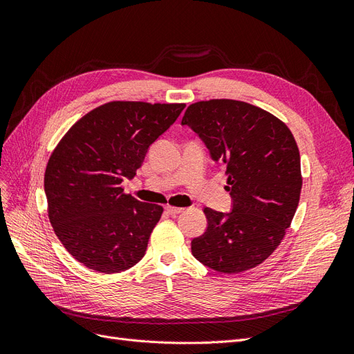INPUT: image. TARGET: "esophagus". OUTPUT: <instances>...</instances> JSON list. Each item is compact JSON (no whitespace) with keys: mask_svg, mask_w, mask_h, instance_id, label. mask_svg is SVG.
<instances>
[{"mask_svg":"<svg viewBox=\"0 0 354 354\" xmlns=\"http://www.w3.org/2000/svg\"><path fill=\"white\" fill-rule=\"evenodd\" d=\"M165 209H167V212H168V214H171V216H177V214L183 212V208H178V207H171V205H168Z\"/></svg>","mask_w":354,"mask_h":354,"instance_id":"1","label":"esophagus"}]
</instances>
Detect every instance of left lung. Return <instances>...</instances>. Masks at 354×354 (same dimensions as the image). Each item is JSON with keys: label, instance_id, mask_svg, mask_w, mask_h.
I'll list each match as a JSON object with an SVG mask.
<instances>
[{"label": "left lung", "instance_id": "obj_1", "mask_svg": "<svg viewBox=\"0 0 354 354\" xmlns=\"http://www.w3.org/2000/svg\"><path fill=\"white\" fill-rule=\"evenodd\" d=\"M181 124L224 165L229 214L205 208V233L192 241V254L220 273H241L261 264L281 245L297 211L303 177L291 130L254 104L212 99L190 104Z\"/></svg>", "mask_w": 354, "mask_h": 354}]
</instances>
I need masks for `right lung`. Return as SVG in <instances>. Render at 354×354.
<instances>
[{"label": "right lung", "instance_id": "add662e5", "mask_svg": "<svg viewBox=\"0 0 354 354\" xmlns=\"http://www.w3.org/2000/svg\"><path fill=\"white\" fill-rule=\"evenodd\" d=\"M185 103L109 102L84 115L53 151L44 176L48 218L75 260L120 273L143 259L164 208L124 194L147 149Z\"/></svg>", "mask_w": 354, "mask_h": 354}]
</instances>
